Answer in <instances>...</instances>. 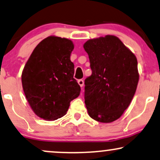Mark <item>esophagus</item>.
<instances>
[{"mask_svg":"<svg viewBox=\"0 0 160 160\" xmlns=\"http://www.w3.org/2000/svg\"><path fill=\"white\" fill-rule=\"evenodd\" d=\"M78 84L79 85H80V87H82V86H83V85H84V81H83V80H82V79H80V80H78Z\"/></svg>","mask_w":160,"mask_h":160,"instance_id":"34e87169","label":"esophagus"}]
</instances>
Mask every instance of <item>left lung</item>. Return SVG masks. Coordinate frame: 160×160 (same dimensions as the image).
I'll return each instance as SVG.
<instances>
[{
	"label": "left lung",
	"mask_w": 160,
	"mask_h": 160,
	"mask_svg": "<svg viewBox=\"0 0 160 160\" xmlns=\"http://www.w3.org/2000/svg\"><path fill=\"white\" fill-rule=\"evenodd\" d=\"M83 48L92 69L84 82L88 115L100 122H114L135 95L138 82L136 56L114 36L88 40Z\"/></svg>",
	"instance_id": "obj_1"
}]
</instances>
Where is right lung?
<instances>
[{"instance_id":"1","label":"right lung","mask_w":160,"mask_h":160,"mask_svg":"<svg viewBox=\"0 0 160 160\" xmlns=\"http://www.w3.org/2000/svg\"><path fill=\"white\" fill-rule=\"evenodd\" d=\"M74 45L65 38L49 36L36 46L22 75L25 96L34 112L45 120L65 115L70 102L80 94L70 56Z\"/></svg>"}]
</instances>
